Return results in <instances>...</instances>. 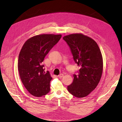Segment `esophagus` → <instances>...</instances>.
Masks as SVG:
<instances>
[{"label": "esophagus", "instance_id": "1", "mask_svg": "<svg viewBox=\"0 0 122 122\" xmlns=\"http://www.w3.org/2000/svg\"><path fill=\"white\" fill-rule=\"evenodd\" d=\"M63 76H64V75H63V74H60L58 76V77H59V78H62Z\"/></svg>", "mask_w": 122, "mask_h": 122}]
</instances>
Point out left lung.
<instances>
[{"instance_id": "1", "label": "left lung", "mask_w": 122, "mask_h": 122, "mask_svg": "<svg viewBox=\"0 0 122 122\" xmlns=\"http://www.w3.org/2000/svg\"><path fill=\"white\" fill-rule=\"evenodd\" d=\"M63 38L80 67L78 75L74 74L68 91L76 97H86L97 86L101 78L103 64L101 51L95 41L81 33L70 34Z\"/></svg>"}]
</instances>
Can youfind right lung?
<instances>
[{
  "label": "right lung",
  "mask_w": 122,
  "mask_h": 122,
  "mask_svg": "<svg viewBox=\"0 0 122 122\" xmlns=\"http://www.w3.org/2000/svg\"><path fill=\"white\" fill-rule=\"evenodd\" d=\"M61 35L41 34L25 41L19 53L18 68L23 84L31 95L41 97L50 91L52 79L41 65L44 57L59 41Z\"/></svg>",
  "instance_id": "obj_1"
}]
</instances>
